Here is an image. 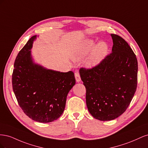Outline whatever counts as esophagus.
<instances>
[{
  "label": "esophagus",
  "instance_id": "esophagus-1",
  "mask_svg": "<svg viewBox=\"0 0 148 148\" xmlns=\"http://www.w3.org/2000/svg\"><path fill=\"white\" fill-rule=\"evenodd\" d=\"M75 79L76 81L77 82H79L80 80H81V78H80V75H79V73L78 72V71H76L75 73Z\"/></svg>",
  "mask_w": 148,
  "mask_h": 148
}]
</instances>
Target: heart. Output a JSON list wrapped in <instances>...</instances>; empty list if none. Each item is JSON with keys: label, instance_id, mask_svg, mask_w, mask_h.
I'll return each instance as SVG.
<instances>
[{"label": "heart", "instance_id": "heart-1", "mask_svg": "<svg viewBox=\"0 0 148 148\" xmlns=\"http://www.w3.org/2000/svg\"><path fill=\"white\" fill-rule=\"evenodd\" d=\"M95 42L92 40H88L81 46L78 47L75 52L76 59H79L86 56L91 51ZM108 49L107 44L105 42H100L94 47L91 54L89 55L86 61V65L88 66H95L97 65L104 57Z\"/></svg>", "mask_w": 148, "mask_h": 148}]
</instances>
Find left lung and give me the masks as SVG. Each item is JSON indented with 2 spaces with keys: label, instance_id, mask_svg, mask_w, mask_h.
I'll use <instances>...</instances> for the list:
<instances>
[{
  "label": "left lung",
  "instance_id": "left-lung-1",
  "mask_svg": "<svg viewBox=\"0 0 148 148\" xmlns=\"http://www.w3.org/2000/svg\"><path fill=\"white\" fill-rule=\"evenodd\" d=\"M110 36L113 46L110 54L91 69H79L88 109L101 121L114 120L125 112L137 88L136 55L124 39Z\"/></svg>",
  "mask_w": 148,
  "mask_h": 148
}]
</instances>
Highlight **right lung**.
Returning a JSON list of instances; mask_svg holds the SVG:
<instances>
[{"mask_svg": "<svg viewBox=\"0 0 148 148\" xmlns=\"http://www.w3.org/2000/svg\"><path fill=\"white\" fill-rule=\"evenodd\" d=\"M33 36L18 53L12 87L24 113L40 123L51 122L64 111L66 96L76 81L73 71L64 73L34 64L31 55Z\"/></svg>", "mask_w": 148, "mask_h": 148, "instance_id": "add662e5", "label": "right lung"}]
</instances>
